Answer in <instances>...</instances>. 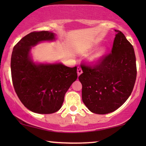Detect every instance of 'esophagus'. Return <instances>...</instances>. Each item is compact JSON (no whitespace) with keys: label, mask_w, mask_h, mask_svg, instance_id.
Returning a JSON list of instances; mask_svg holds the SVG:
<instances>
[{"label":"esophagus","mask_w":146,"mask_h":146,"mask_svg":"<svg viewBox=\"0 0 146 146\" xmlns=\"http://www.w3.org/2000/svg\"><path fill=\"white\" fill-rule=\"evenodd\" d=\"M77 73H78V76H79L82 73V68L80 67H78L77 68Z\"/></svg>","instance_id":"obj_1"}]
</instances>
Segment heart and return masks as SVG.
<instances>
[{"instance_id":"heart-1","label":"heart","mask_w":146,"mask_h":146,"mask_svg":"<svg viewBox=\"0 0 146 146\" xmlns=\"http://www.w3.org/2000/svg\"><path fill=\"white\" fill-rule=\"evenodd\" d=\"M106 48L100 47L95 50L93 53H92L88 58V62L90 64H96L100 60L103 56L106 53Z\"/></svg>"}]
</instances>
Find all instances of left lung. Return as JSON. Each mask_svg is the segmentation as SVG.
<instances>
[{
  "label": "left lung",
  "mask_w": 146,
  "mask_h": 146,
  "mask_svg": "<svg viewBox=\"0 0 146 146\" xmlns=\"http://www.w3.org/2000/svg\"><path fill=\"white\" fill-rule=\"evenodd\" d=\"M116 35L111 52L94 66L82 65L78 77L82 98L92 112L106 114L116 110L131 95L137 76L133 46L121 31Z\"/></svg>",
  "instance_id": "1"
}]
</instances>
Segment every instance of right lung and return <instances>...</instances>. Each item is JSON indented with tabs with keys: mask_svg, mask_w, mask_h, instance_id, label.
<instances>
[{
	"mask_svg": "<svg viewBox=\"0 0 146 146\" xmlns=\"http://www.w3.org/2000/svg\"><path fill=\"white\" fill-rule=\"evenodd\" d=\"M54 40L55 34L51 32H32L14 46L12 53L14 88L24 106L35 113L48 114L59 110L66 92L78 77L76 66L33 62L31 48L40 42Z\"/></svg>",
	"mask_w": 146,
	"mask_h": 146,
	"instance_id": "add662e5",
	"label": "right lung"
}]
</instances>
